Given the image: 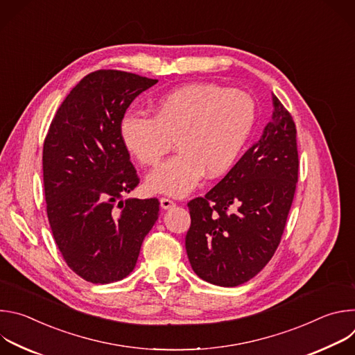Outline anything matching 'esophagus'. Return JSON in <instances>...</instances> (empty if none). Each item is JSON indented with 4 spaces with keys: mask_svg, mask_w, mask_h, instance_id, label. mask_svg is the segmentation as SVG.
Masks as SVG:
<instances>
[{
    "mask_svg": "<svg viewBox=\"0 0 355 355\" xmlns=\"http://www.w3.org/2000/svg\"><path fill=\"white\" fill-rule=\"evenodd\" d=\"M175 204H174V200H171L170 198H160V207L163 208V209H170V208H173Z\"/></svg>",
    "mask_w": 355,
    "mask_h": 355,
    "instance_id": "esophagus-1",
    "label": "esophagus"
}]
</instances>
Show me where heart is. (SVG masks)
Segmentation results:
<instances>
[{"label": "heart", "mask_w": 355, "mask_h": 355, "mask_svg": "<svg viewBox=\"0 0 355 355\" xmlns=\"http://www.w3.org/2000/svg\"><path fill=\"white\" fill-rule=\"evenodd\" d=\"M254 122V99L245 91L193 83L163 95L153 116L126 114L119 133L126 150L144 166L159 164L175 140L180 151L148 174L147 188L185 196L204 174L216 178L236 164Z\"/></svg>", "instance_id": "obj_1"}]
</instances>
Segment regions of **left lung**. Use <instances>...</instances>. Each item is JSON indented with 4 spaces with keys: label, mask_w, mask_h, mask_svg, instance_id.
<instances>
[{
    "label": "left lung",
    "mask_w": 355,
    "mask_h": 355,
    "mask_svg": "<svg viewBox=\"0 0 355 355\" xmlns=\"http://www.w3.org/2000/svg\"><path fill=\"white\" fill-rule=\"evenodd\" d=\"M272 105L260 140L204 198L188 202L187 254L195 274L214 285L256 277L285 229L297 182L296 128L275 95Z\"/></svg>",
    "instance_id": "1"
}]
</instances>
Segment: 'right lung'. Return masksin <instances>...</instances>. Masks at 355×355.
Listing matches in <instances>:
<instances>
[{
    "label": "right lung",
    "instance_id": "1",
    "mask_svg": "<svg viewBox=\"0 0 355 355\" xmlns=\"http://www.w3.org/2000/svg\"><path fill=\"white\" fill-rule=\"evenodd\" d=\"M157 80L119 70L85 76L58 110L43 144L46 211L67 266L92 284L128 277L159 219L157 198L122 199L139 184L119 126Z\"/></svg>",
    "mask_w": 355,
    "mask_h": 355
}]
</instances>
